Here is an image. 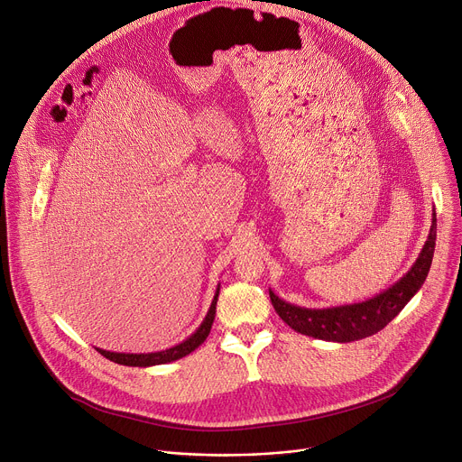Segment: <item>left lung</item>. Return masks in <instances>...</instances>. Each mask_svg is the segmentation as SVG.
I'll return each mask as SVG.
<instances>
[{
	"label": "left lung",
	"mask_w": 462,
	"mask_h": 462,
	"mask_svg": "<svg viewBox=\"0 0 462 462\" xmlns=\"http://www.w3.org/2000/svg\"><path fill=\"white\" fill-rule=\"evenodd\" d=\"M435 240L437 215L433 212L430 236L425 240L416 263L393 287L366 301L328 309H307L281 300L273 291H270L272 305L282 322L289 324L294 331L312 338L342 344L372 337L388 322H393L411 298L421 289L433 263Z\"/></svg>",
	"instance_id": "1"
}]
</instances>
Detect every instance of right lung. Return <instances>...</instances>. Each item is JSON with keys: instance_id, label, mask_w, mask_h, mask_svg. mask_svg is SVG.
Instances as JSON below:
<instances>
[{"instance_id": "1", "label": "right lung", "mask_w": 462, "mask_h": 462, "mask_svg": "<svg viewBox=\"0 0 462 462\" xmlns=\"http://www.w3.org/2000/svg\"><path fill=\"white\" fill-rule=\"evenodd\" d=\"M218 294H220V285L215 292V298H212V303L207 310V316L203 318V322L181 344H177V346L168 347V349H162V351H153V353H116V351H107V349H99V347H96V349L103 355V357H107L113 363H118V365H124V366H138V368H148V366L166 365V363H173L177 359H183V357H187L189 353H192L198 346H201L205 342V338L208 337L212 322H215V316H217Z\"/></svg>"}]
</instances>
